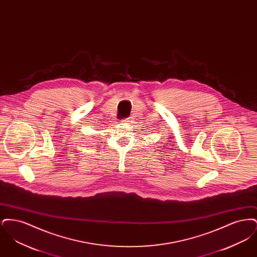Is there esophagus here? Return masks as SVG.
I'll return each instance as SVG.
<instances>
[{
    "instance_id": "obj_1",
    "label": "esophagus",
    "mask_w": 257,
    "mask_h": 257,
    "mask_svg": "<svg viewBox=\"0 0 257 257\" xmlns=\"http://www.w3.org/2000/svg\"><path fill=\"white\" fill-rule=\"evenodd\" d=\"M132 120H131V118H126V119H123L122 122L124 124H129V123L131 122Z\"/></svg>"
}]
</instances>
